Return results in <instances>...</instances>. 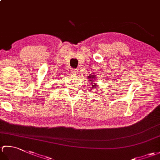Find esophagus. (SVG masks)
Masks as SVG:
<instances>
[{"label":"esophagus","instance_id":"esophagus-1","mask_svg":"<svg viewBox=\"0 0 160 160\" xmlns=\"http://www.w3.org/2000/svg\"><path fill=\"white\" fill-rule=\"evenodd\" d=\"M78 69H76H76H73V70H72V73H73V75H77L78 73Z\"/></svg>","mask_w":160,"mask_h":160}]
</instances>
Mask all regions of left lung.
Segmentation results:
<instances>
[{"label":"left lung","mask_w":160,"mask_h":160,"mask_svg":"<svg viewBox=\"0 0 160 160\" xmlns=\"http://www.w3.org/2000/svg\"><path fill=\"white\" fill-rule=\"evenodd\" d=\"M89 77H90L91 78H92L93 77H94V76H93V75H90V76H89ZM92 81H94V80H92ZM94 84H93V87H96V85H94Z\"/></svg>","instance_id":"left-lung-1"}]
</instances>
